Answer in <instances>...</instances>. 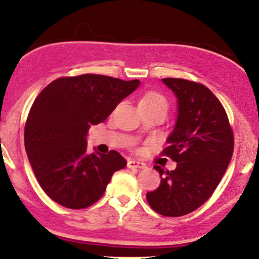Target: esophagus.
Listing matches in <instances>:
<instances>
[{
    "instance_id": "obj_1",
    "label": "esophagus",
    "mask_w": 259,
    "mask_h": 259,
    "mask_svg": "<svg viewBox=\"0 0 259 259\" xmlns=\"http://www.w3.org/2000/svg\"><path fill=\"white\" fill-rule=\"evenodd\" d=\"M127 167L128 168H145L147 165H145L144 162H142V161H137V160H128V162H127Z\"/></svg>"
}]
</instances>
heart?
I'll return each instance as SVG.
<instances>
[{
	"instance_id": "obj_1",
	"label": "heart",
	"mask_w": 259,
	"mask_h": 259,
	"mask_svg": "<svg viewBox=\"0 0 259 259\" xmlns=\"http://www.w3.org/2000/svg\"><path fill=\"white\" fill-rule=\"evenodd\" d=\"M139 104H150V105L162 106V108H165L167 110V100L165 99V97L161 96V94L156 92H150L145 94V96L141 99Z\"/></svg>"
}]
</instances>
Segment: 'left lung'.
<instances>
[{"mask_svg": "<svg viewBox=\"0 0 259 259\" xmlns=\"http://www.w3.org/2000/svg\"><path fill=\"white\" fill-rule=\"evenodd\" d=\"M177 98V120L163 155L177 162L160 173L157 189L147 193L150 207L166 217H181L205 203L232 160L234 136L223 105L207 87L183 78H162Z\"/></svg>", "mask_w": 259, "mask_h": 259, "instance_id": "left-lung-1", "label": "left lung"}]
</instances>
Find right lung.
<instances>
[{
	"mask_svg": "<svg viewBox=\"0 0 259 259\" xmlns=\"http://www.w3.org/2000/svg\"><path fill=\"white\" fill-rule=\"evenodd\" d=\"M139 80L86 74L60 77L42 90L24 131L25 150L44 191L64 207H90L115 172L127 165L117 151L87 153V132L104 122Z\"/></svg>",
	"mask_w": 259,
	"mask_h": 259,
	"instance_id": "obj_1",
	"label": "right lung"
}]
</instances>
